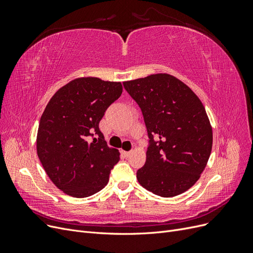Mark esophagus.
<instances>
[{"label": "esophagus", "instance_id": "1", "mask_svg": "<svg viewBox=\"0 0 253 253\" xmlns=\"http://www.w3.org/2000/svg\"><path fill=\"white\" fill-rule=\"evenodd\" d=\"M122 154H124L126 157L129 156V154H131V151H122Z\"/></svg>", "mask_w": 253, "mask_h": 253}]
</instances>
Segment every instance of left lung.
I'll return each instance as SVG.
<instances>
[{
    "mask_svg": "<svg viewBox=\"0 0 253 253\" xmlns=\"http://www.w3.org/2000/svg\"><path fill=\"white\" fill-rule=\"evenodd\" d=\"M124 86L141 109L150 139L138 182L162 197L186 192L200 179L212 150V127L200 98L169 74Z\"/></svg>",
    "mask_w": 253,
    "mask_h": 253,
    "instance_id": "1",
    "label": "left lung"
}]
</instances>
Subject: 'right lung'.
Instances as JSON below:
<instances>
[{"instance_id": "right-lung-1", "label": "right lung", "mask_w": 253, "mask_h": 253, "mask_svg": "<svg viewBox=\"0 0 253 253\" xmlns=\"http://www.w3.org/2000/svg\"><path fill=\"white\" fill-rule=\"evenodd\" d=\"M121 94L120 82L77 78L58 89L45 108L37 153L50 180L67 195L87 197L108 185L119 151L108 147L99 122Z\"/></svg>"}]
</instances>
